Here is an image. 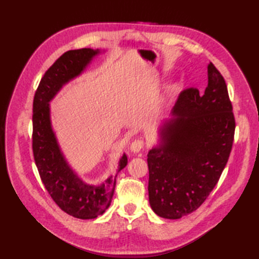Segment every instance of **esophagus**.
I'll return each mask as SVG.
<instances>
[{
  "instance_id": "esophagus-1",
  "label": "esophagus",
  "mask_w": 259,
  "mask_h": 259,
  "mask_svg": "<svg viewBox=\"0 0 259 259\" xmlns=\"http://www.w3.org/2000/svg\"><path fill=\"white\" fill-rule=\"evenodd\" d=\"M145 147V144H144V141L142 140H135L133 144L130 145V151L133 152V153H138L139 151H141V149L142 148Z\"/></svg>"
}]
</instances>
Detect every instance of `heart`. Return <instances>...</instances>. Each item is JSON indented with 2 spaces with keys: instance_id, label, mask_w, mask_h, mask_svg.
<instances>
[{
  "instance_id": "obj_1",
  "label": "heart",
  "mask_w": 259,
  "mask_h": 259,
  "mask_svg": "<svg viewBox=\"0 0 259 259\" xmlns=\"http://www.w3.org/2000/svg\"><path fill=\"white\" fill-rule=\"evenodd\" d=\"M175 92H176V85L175 84L169 85L168 89H167V99L171 98L175 95Z\"/></svg>"
}]
</instances>
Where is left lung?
Instances as JSON below:
<instances>
[{
    "mask_svg": "<svg viewBox=\"0 0 259 259\" xmlns=\"http://www.w3.org/2000/svg\"><path fill=\"white\" fill-rule=\"evenodd\" d=\"M207 70L203 95L194 88L180 93L148 152L150 207L162 218L179 219L199 208L232 150L235 118L226 82L211 62Z\"/></svg>",
    "mask_w": 259,
    "mask_h": 259,
    "instance_id": "8db88e82",
    "label": "left lung"
}]
</instances>
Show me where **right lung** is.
I'll return each instance as SVG.
<instances>
[{"label": "right lung", "mask_w": 259, "mask_h": 259, "mask_svg": "<svg viewBox=\"0 0 259 259\" xmlns=\"http://www.w3.org/2000/svg\"><path fill=\"white\" fill-rule=\"evenodd\" d=\"M107 50L90 48L65 52L43 75L33 100V155L48 192L63 211L80 219H95L112 201L115 178L128 163L123 153L117 174L100 185L84 183L71 167L59 144L51 119L50 102L62 88L84 72L93 59Z\"/></svg>", "instance_id": "obj_1"}]
</instances>
